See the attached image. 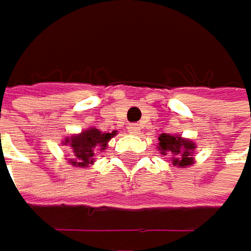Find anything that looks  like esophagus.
<instances>
[{
	"instance_id": "obj_1",
	"label": "esophagus",
	"mask_w": 251,
	"mask_h": 251,
	"mask_svg": "<svg viewBox=\"0 0 251 251\" xmlns=\"http://www.w3.org/2000/svg\"><path fill=\"white\" fill-rule=\"evenodd\" d=\"M140 125L138 123H132V125H129L128 126V131H129V134H140Z\"/></svg>"
}]
</instances>
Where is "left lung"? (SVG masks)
Masks as SVG:
<instances>
[{"mask_svg": "<svg viewBox=\"0 0 251 251\" xmlns=\"http://www.w3.org/2000/svg\"><path fill=\"white\" fill-rule=\"evenodd\" d=\"M159 151L161 153L173 155V166L187 167L193 164L194 159V143L180 137H173L167 134L159 135Z\"/></svg>", "mask_w": 251, "mask_h": 251, "instance_id": "1", "label": "left lung"}]
</instances>
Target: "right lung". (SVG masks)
<instances>
[{
    "label": "right lung",
    "instance_id": "add662e5",
    "mask_svg": "<svg viewBox=\"0 0 251 251\" xmlns=\"http://www.w3.org/2000/svg\"><path fill=\"white\" fill-rule=\"evenodd\" d=\"M116 134L113 132H100L95 128H90L87 131L81 132L79 135H74L69 140H66V143L71 144V148L74 149V158H71V162L74 166L79 167H87V164L93 162L92 156L95 155L96 148L100 146V149L107 148L108 140Z\"/></svg>",
    "mask_w": 251,
    "mask_h": 251
}]
</instances>
